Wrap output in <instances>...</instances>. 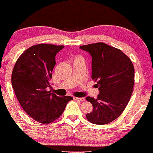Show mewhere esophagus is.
Listing matches in <instances>:
<instances>
[{"instance_id": "34e87169", "label": "esophagus", "mask_w": 153, "mask_h": 153, "mask_svg": "<svg viewBox=\"0 0 153 153\" xmlns=\"http://www.w3.org/2000/svg\"><path fill=\"white\" fill-rule=\"evenodd\" d=\"M73 99H74L75 100H77V101H80V102L85 101L84 97H73Z\"/></svg>"}]
</instances>
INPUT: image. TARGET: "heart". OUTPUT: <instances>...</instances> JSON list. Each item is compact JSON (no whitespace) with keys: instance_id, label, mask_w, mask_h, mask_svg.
I'll return each instance as SVG.
<instances>
[{"instance_id":"obj_1","label":"heart","mask_w":153,"mask_h":153,"mask_svg":"<svg viewBox=\"0 0 153 153\" xmlns=\"http://www.w3.org/2000/svg\"><path fill=\"white\" fill-rule=\"evenodd\" d=\"M78 58H80V57H77V58H76V59H78Z\"/></svg>"}]
</instances>
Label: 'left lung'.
Instances as JSON below:
<instances>
[{"label": "left lung", "instance_id": "left-lung-1", "mask_svg": "<svg viewBox=\"0 0 153 153\" xmlns=\"http://www.w3.org/2000/svg\"><path fill=\"white\" fill-rule=\"evenodd\" d=\"M92 57V78L100 94L87 97L93 110L86 117L94 124H107L117 119L128 104L134 85V67L121 50L99 42L81 46Z\"/></svg>", "mask_w": 153, "mask_h": 153}]
</instances>
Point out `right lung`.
I'll use <instances>...</instances> for the list:
<instances>
[{
    "instance_id": "1",
    "label": "right lung",
    "mask_w": 153,
    "mask_h": 153,
    "mask_svg": "<svg viewBox=\"0 0 153 153\" xmlns=\"http://www.w3.org/2000/svg\"><path fill=\"white\" fill-rule=\"evenodd\" d=\"M63 46L40 44L31 46L20 56L12 73L13 88L22 109L41 123H49L61 117L71 96L58 97L47 91L56 55Z\"/></svg>"
}]
</instances>
